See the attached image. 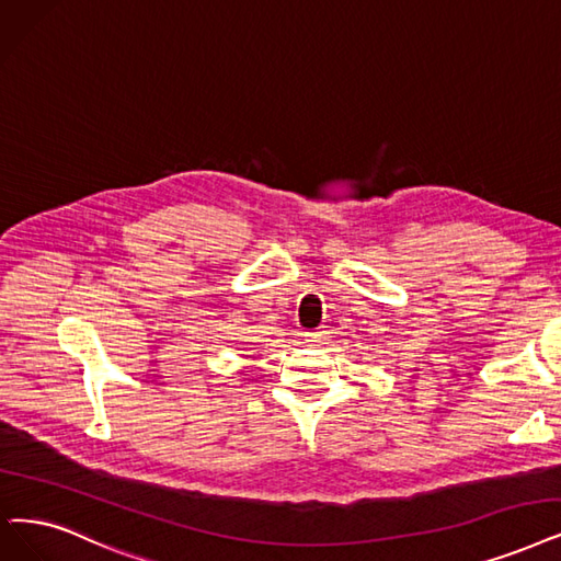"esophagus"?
<instances>
[{"label": "esophagus", "mask_w": 561, "mask_h": 561, "mask_svg": "<svg viewBox=\"0 0 561 561\" xmlns=\"http://www.w3.org/2000/svg\"><path fill=\"white\" fill-rule=\"evenodd\" d=\"M327 335H329V331H327V329L306 331V333H304V341H306L308 345H322V343L327 341Z\"/></svg>", "instance_id": "1"}]
</instances>
